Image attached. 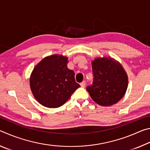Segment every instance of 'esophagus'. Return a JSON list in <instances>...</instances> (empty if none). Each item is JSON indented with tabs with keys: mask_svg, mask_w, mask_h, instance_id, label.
<instances>
[{
	"mask_svg": "<svg viewBox=\"0 0 150 150\" xmlns=\"http://www.w3.org/2000/svg\"><path fill=\"white\" fill-rule=\"evenodd\" d=\"M85 85H86V83H85V81H83V82H81L80 83V85H81V87H85Z\"/></svg>",
	"mask_w": 150,
	"mask_h": 150,
	"instance_id": "34e87169",
	"label": "esophagus"
}]
</instances>
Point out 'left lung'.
<instances>
[{
	"mask_svg": "<svg viewBox=\"0 0 150 150\" xmlns=\"http://www.w3.org/2000/svg\"><path fill=\"white\" fill-rule=\"evenodd\" d=\"M93 85L87 87L91 97L98 105L112 106L125 95L128 75L120 62L111 57H96L92 61Z\"/></svg>",
	"mask_w": 150,
	"mask_h": 150,
	"instance_id": "8db88e82",
	"label": "left lung"
}]
</instances>
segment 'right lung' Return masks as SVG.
I'll return each mask as SVG.
<instances>
[{
	"label": "right lung",
	"instance_id": "1",
	"mask_svg": "<svg viewBox=\"0 0 150 150\" xmlns=\"http://www.w3.org/2000/svg\"><path fill=\"white\" fill-rule=\"evenodd\" d=\"M68 57L54 54L42 59L30 75V86L36 100L47 108H57L67 102L80 87L75 72L67 67Z\"/></svg>",
	"mask_w": 150,
	"mask_h": 150
}]
</instances>
